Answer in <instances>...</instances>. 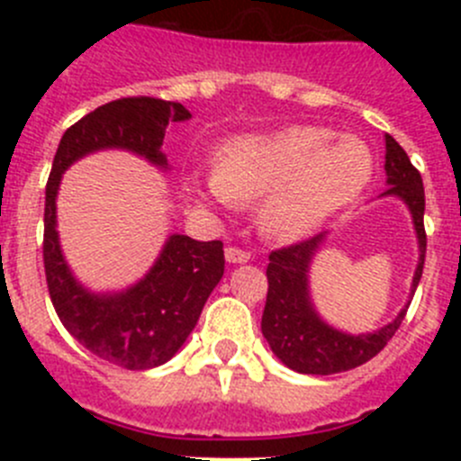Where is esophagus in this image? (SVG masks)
Returning <instances> with one entry per match:
<instances>
[{
  "mask_svg": "<svg viewBox=\"0 0 461 461\" xmlns=\"http://www.w3.org/2000/svg\"><path fill=\"white\" fill-rule=\"evenodd\" d=\"M223 256H226L228 263H247V260H249V254L244 249H240V247H233V244H228Z\"/></svg>",
  "mask_w": 461,
  "mask_h": 461,
  "instance_id": "obj_1",
  "label": "esophagus"
}]
</instances>
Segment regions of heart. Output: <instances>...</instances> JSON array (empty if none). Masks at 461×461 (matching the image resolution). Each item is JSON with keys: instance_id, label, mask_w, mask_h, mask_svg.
<instances>
[{"instance_id": "heart-1", "label": "heart", "mask_w": 461, "mask_h": 461, "mask_svg": "<svg viewBox=\"0 0 461 461\" xmlns=\"http://www.w3.org/2000/svg\"><path fill=\"white\" fill-rule=\"evenodd\" d=\"M372 149L325 126L295 124L263 136L235 138L219 152L217 175L194 180L205 203L256 205L266 233L297 240L367 189Z\"/></svg>"}]
</instances>
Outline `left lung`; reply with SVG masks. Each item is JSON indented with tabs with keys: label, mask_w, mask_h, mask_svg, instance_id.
I'll return each instance as SVG.
<instances>
[{
	"label": "left lung",
	"mask_w": 461,
	"mask_h": 461,
	"mask_svg": "<svg viewBox=\"0 0 461 461\" xmlns=\"http://www.w3.org/2000/svg\"><path fill=\"white\" fill-rule=\"evenodd\" d=\"M385 173H388L390 189L385 194H394L404 198L413 214L415 233L420 242V263L413 276V291L425 267L427 233H425V186H422L420 170L411 164L409 154L394 140L385 136ZM323 235L300 240L286 244L270 254L267 263V300L263 309L260 330L270 344L272 353L286 367L300 374H339L356 369L372 360L374 356L385 348L394 332L399 330L406 316L402 309L397 319L372 335H344L328 328L312 309L307 293V270L312 256L319 247Z\"/></svg>",
	"instance_id": "obj_1"
}]
</instances>
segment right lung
Returning a JSON list of instances; mask_svg holds the SVG:
<instances>
[{
  "mask_svg": "<svg viewBox=\"0 0 461 461\" xmlns=\"http://www.w3.org/2000/svg\"><path fill=\"white\" fill-rule=\"evenodd\" d=\"M182 104L124 96L99 105L64 131L46 185L43 267L52 307L80 344L124 369H149L180 351L198 323L207 297L223 275L221 240L198 242L170 235L149 275L120 295H92L68 272L55 230V195L76 158L104 148H124L166 166L161 154L168 122L189 120Z\"/></svg>",
  "mask_w": 461,
  "mask_h": 461,
  "instance_id": "add662e5",
  "label": "right lung"
}]
</instances>
